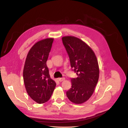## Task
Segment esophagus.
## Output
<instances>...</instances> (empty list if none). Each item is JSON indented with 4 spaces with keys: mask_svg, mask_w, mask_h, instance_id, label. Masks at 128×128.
I'll list each match as a JSON object with an SVG mask.
<instances>
[{
    "mask_svg": "<svg viewBox=\"0 0 128 128\" xmlns=\"http://www.w3.org/2000/svg\"><path fill=\"white\" fill-rule=\"evenodd\" d=\"M64 80H65L64 77H62V78H58V80H59L60 82H62V81H64Z\"/></svg>",
    "mask_w": 128,
    "mask_h": 128,
    "instance_id": "34e87169",
    "label": "esophagus"
}]
</instances>
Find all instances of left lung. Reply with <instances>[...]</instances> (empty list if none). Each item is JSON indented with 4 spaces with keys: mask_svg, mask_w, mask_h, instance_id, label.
Instances as JSON below:
<instances>
[{
    "mask_svg": "<svg viewBox=\"0 0 128 128\" xmlns=\"http://www.w3.org/2000/svg\"><path fill=\"white\" fill-rule=\"evenodd\" d=\"M77 78H71L72 88L66 92L69 100L82 104L91 97L98 83L99 69L94 53L82 40L74 36L62 38Z\"/></svg>",
    "mask_w": 128,
    "mask_h": 128,
    "instance_id": "left-lung-1",
    "label": "left lung"
}]
</instances>
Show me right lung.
Returning a JSON list of instances; mask_svg holds the SVG:
<instances>
[{
	"label": "right lung",
	"instance_id": "right-lung-1",
	"mask_svg": "<svg viewBox=\"0 0 128 128\" xmlns=\"http://www.w3.org/2000/svg\"><path fill=\"white\" fill-rule=\"evenodd\" d=\"M53 38L38 42L31 48L23 72L26 89L34 102L43 104L51 98L56 83L50 77L46 65Z\"/></svg>",
	"mask_w": 128,
	"mask_h": 128
}]
</instances>
